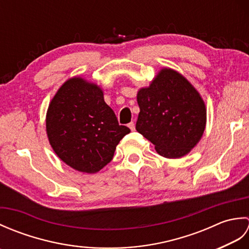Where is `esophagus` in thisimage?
<instances>
[{
  "mask_svg": "<svg viewBox=\"0 0 249 249\" xmlns=\"http://www.w3.org/2000/svg\"><path fill=\"white\" fill-rule=\"evenodd\" d=\"M128 127L130 128L131 131L135 130V123H134V122H130V123L128 124Z\"/></svg>",
  "mask_w": 249,
  "mask_h": 249,
  "instance_id": "34e87169",
  "label": "esophagus"
}]
</instances>
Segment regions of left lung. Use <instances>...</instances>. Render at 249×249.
<instances>
[{
	"instance_id": "8db88e82",
	"label": "left lung",
	"mask_w": 249,
	"mask_h": 249,
	"mask_svg": "<svg viewBox=\"0 0 249 249\" xmlns=\"http://www.w3.org/2000/svg\"><path fill=\"white\" fill-rule=\"evenodd\" d=\"M138 133L151 141L160 155L178 158L203 135L206 110L195 88L178 72L161 70L149 88L137 95Z\"/></svg>"
}]
</instances>
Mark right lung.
<instances>
[{
    "label": "right lung",
    "mask_w": 249,
    "mask_h": 249,
    "mask_svg": "<svg viewBox=\"0 0 249 249\" xmlns=\"http://www.w3.org/2000/svg\"><path fill=\"white\" fill-rule=\"evenodd\" d=\"M47 135L55 154L78 171L95 173L113 158L127 126L120 125L96 84L72 78L49 105Z\"/></svg>",
    "instance_id": "add662e5"
}]
</instances>
